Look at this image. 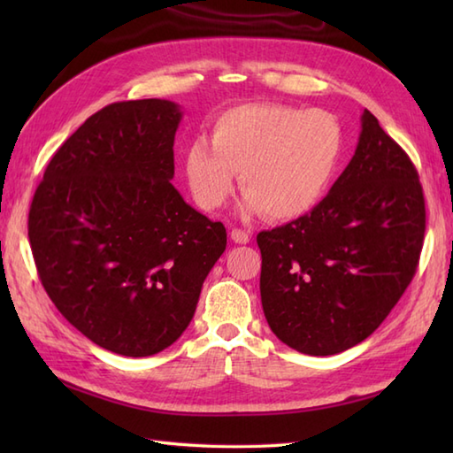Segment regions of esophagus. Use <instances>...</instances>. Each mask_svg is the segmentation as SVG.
<instances>
[{
    "instance_id": "1",
    "label": "esophagus",
    "mask_w": 453,
    "mask_h": 453,
    "mask_svg": "<svg viewBox=\"0 0 453 453\" xmlns=\"http://www.w3.org/2000/svg\"><path fill=\"white\" fill-rule=\"evenodd\" d=\"M249 239H251V235H249V232H243V229H232V242L234 243H239V245H245L249 243Z\"/></svg>"
}]
</instances>
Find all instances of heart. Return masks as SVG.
<instances>
[{
    "label": "heart",
    "instance_id": "heart-1",
    "mask_svg": "<svg viewBox=\"0 0 453 453\" xmlns=\"http://www.w3.org/2000/svg\"><path fill=\"white\" fill-rule=\"evenodd\" d=\"M211 148L188 143L185 171L200 208L218 210L242 173L245 214L296 219L319 206L339 169L342 130L329 112L249 103L211 124Z\"/></svg>",
    "mask_w": 453,
    "mask_h": 453
}]
</instances>
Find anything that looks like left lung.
Segmentation results:
<instances>
[{"label": "left lung", "mask_w": 453, "mask_h": 453, "mask_svg": "<svg viewBox=\"0 0 453 453\" xmlns=\"http://www.w3.org/2000/svg\"><path fill=\"white\" fill-rule=\"evenodd\" d=\"M360 120L354 156L319 206L257 235L268 326L302 354L368 339L407 290L425 242L415 165L370 111Z\"/></svg>", "instance_id": "left-lung-1"}]
</instances>
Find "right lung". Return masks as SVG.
Instances as JSON below:
<instances>
[{
    "instance_id": "add662e5",
    "label": "right lung",
    "mask_w": 453,
    "mask_h": 453,
    "mask_svg": "<svg viewBox=\"0 0 453 453\" xmlns=\"http://www.w3.org/2000/svg\"><path fill=\"white\" fill-rule=\"evenodd\" d=\"M177 103L142 99L95 112L48 163L28 210L38 278L67 321L114 354L175 342L227 234L171 185Z\"/></svg>"
}]
</instances>
